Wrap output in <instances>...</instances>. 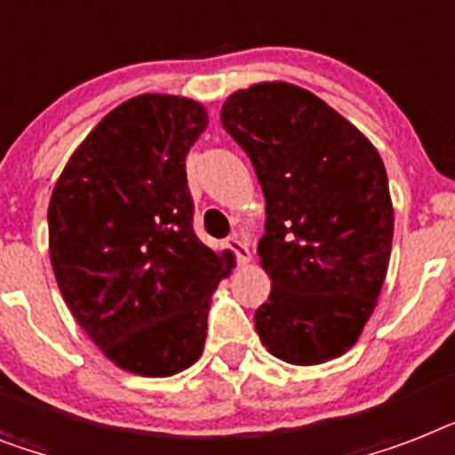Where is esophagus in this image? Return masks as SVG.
I'll list each match as a JSON object with an SVG mask.
<instances>
[{"label": "esophagus", "instance_id": "esophagus-1", "mask_svg": "<svg viewBox=\"0 0 455 455\" xmlns=\"http://www.w3.org/2000/svg\"><path fill=\"white\" fill-rule=\"evenodd\" d=\"M227 247H231V250H234L240 264H243V266L250 264V259H252V254H250V247H247L245 240H240L238 235H231V238L227 240Z\"/></svg>", "mask_w": 455, "mask_h": 455}]
</instances>
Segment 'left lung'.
<instances>
[{
	"label": "left lung",
	"instance_id": "obj_1",
	"mask_svg": "<svg viewBox=\"0 0 455 455\" xmlns=\"http://www.w3.org/2000/svg\"><path fill=\"white\" fill-rule=\"evenodd\" d=\"M221 125L245 149L266 198L254 313L266 350L299 367L341 357L376 308L393 247L386 165L355 125L287 81L235 91Z\"/></svg>",
	"mask_w": 455,
	"mask_h": 455
}]
</instances>
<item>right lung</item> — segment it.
I'll list each match as a JSON object with an SVG mask.
<instances>
[{
	"mask_svg": "<svg viewBox=\"0 0 455 455\" xmlns=\"http://www.w3.org/2000/svg\"><path fill=\"white\" fill-rule=\"evenodd\" d=\"M201 102L144 93L74 149L48 203V252L65 304L116 367L172 376L203 353L210 299L235 266L194 234L187 154Z\"/></svg>",
	"mask_w": 455,
	"mask_h": 455,
	"instance_id": "1",
	"label": "right lung"
}]
</instances>
